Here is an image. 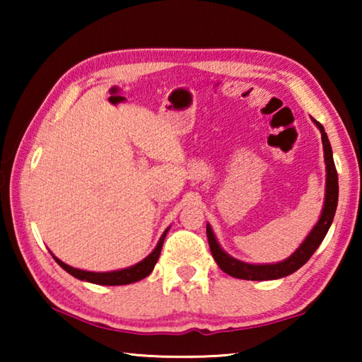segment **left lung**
<instances>
[{"mask_svg": "<svg viewBox=\"0 0 362 362\" xmlns=\"http://www.w3.org/2000/svg\"><path fill=\"white\" fill-rule=\"evenodd\" d=\"M315 121V119H313ZM316 122V126L320 127L321 137H322V146H324V158H326V170H327V182H326V201H324V209L321 214L320 222L306 240L302 243L296 252H293L289 259L279 263H273V265H249V263L240 262L233 259L228 254H225L222 247L218 246V243L214 236L212 228L209 225L206 226L207 233V241H209V247L214 260L217 262L220 269H223L226 274H230L233 278L238 279H252V281H268V279H278L289 276L291 273L297 272L300 267H303L306 262L310 260V257L315 254V250L320 247L324 238H326L327 231L332 223L337 203H339V175H337V169L332 158V148H330L327 134L324 132V127L321 122Z\"/></svg>", "mask_w": 362, "mask_h": 362, "instance_id": "obj_1", "label": "left lung"}]
</instances>
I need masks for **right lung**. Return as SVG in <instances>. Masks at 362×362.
<instances>
[{
    "mask_svg": "<svg viewBox=\"0 0 362 362\" xmlns=\"http://www.w3.org/2000/svg\"><path fill=\"white\" fill-rule=\"evenodd\" d=\"M168 230L163 233L161 240H159L158 246L155 250L146 257L145 260H142L137 265H134L131 268H124L119 269V272H110V273H93V272H83V269H76L70 265H66L62 260H59L57 257H54L60 267H62L66 273H70L71 276H75L81 281H88V283L93 284H102V286H122V284H131L136 283V281H140L148 276V274L153 272L156 262L159 259V254H161V247L164 243V238H166Z\"/></svg>",
    "mask_w": 362,
    "mask_h": 362,
    "instance_id": "right-lung-1",
    "label": "right lung"
}]
</instances>
